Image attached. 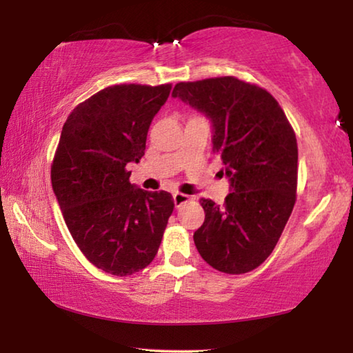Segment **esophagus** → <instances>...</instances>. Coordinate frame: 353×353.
<instances>
[{
  "label": "esophagus",
  "instance_id": "1",
  "mask_svg": "<svg viewBox=\"0 0 353 353\" xmlns=\"http://www.w3.org/2000/svg\"><path fill=\"white\" fill-rule=\"evenodd\" d=\"M172 199H174V205L179 208L183 204H187L188 201H191V198L188 194H183V193H179V191H176L174 194H172Z\"/></svg>",
  "mask_w": 353,
  "mask_h": 353
}]
</instances>
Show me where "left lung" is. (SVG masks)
<instances>
[{
    "label": "left lung",
    "instance_id": "left-lung-1",
    "mask_svg": "<svg viewBox=\"0 0 353 353\" xmlns=\"http://www.w3.org/2000/svg\"><path fill=\"white\" fill-rule=\"evenodd\" d=\"M172 97L210 118L213 152L232 188L224 205L201 199L198 252L221 272L252 271L271 255L296 204L294 130L270 92L234 76L179 82Z\"/></svg>",
    "mask_w": 353,
    "mask_h": 353
}]
</instances>
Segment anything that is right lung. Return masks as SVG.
Instances as JSON below:
<instances>
[{
	"instance_id": "obj_1",
	"label": "right lung",
	"mask_w": 353,
	"mask_h": 353,
	"mask_svg": "<svg viewBox=\"0 0 353 353\" xmlns=\"http://www.w3.org/2000/svg\"><path fill=\"white\" fill-rule=\"evenodd\" d=\"M171 83H121L94 93L70 113L51 165L52 190L85 259L126 277L154 260L174 199L129 182V162L145 155L152 118Z\"/></svg>"
}]
</instances>
